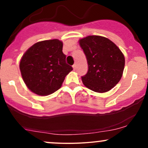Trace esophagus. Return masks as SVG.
Masks as SVG:
<instances>
[{
  "mask_svg": "<svg viewBox=\"0 0 148 148\" xmlns=\"http://www.w3.org/2000/svg\"><path fill=\"white\" fill-rule=\"evenodd\" d=\"M72 67H73V69H74V70H76V64H74V65L72 66Z\"/></svg>",
  "mask_w": 148,
  "mask_h": 148,
  "instance_id": "1",
  "label": "esophagus"
}]
</instances>
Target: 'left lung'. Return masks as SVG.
<instances>
[{"instance_id": "obj_1", "label": "left lung", "mask_w": 148, "mask_h": 148, "mask_svg": "<svg viewBox=\"0 0 148 148\" xmlns=\"http://www.w3.org/2000/svg\"><path fill=\"white\" fill-rule=\"evenodd\" d=\"M86 56L88 70L81 76L88 88L97 92H106L116 86L123 76L125 57L116 45L108 39L97 35L79 40Z\"/></svg>"}]
</instances>
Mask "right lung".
<instances>
[{"mask_svg":"<svg viewBox=\"0 0 148 148\" xmlns=\"http://www.w3.org/2000/svg\"><path fill=\"white\" fill-rule=\"evenodd\" d=\"M19 67L27 87L42 96L59 89L73 69L66 63L62 42L58 40H45L32 46L22 57Z\"/></svg>","mask_w":148,"mask_h":148,"instance_id":"add662e5","label":"right lung"}]
</instances>
